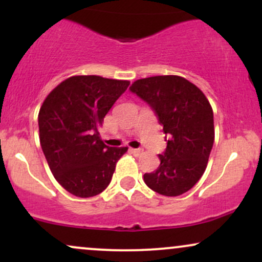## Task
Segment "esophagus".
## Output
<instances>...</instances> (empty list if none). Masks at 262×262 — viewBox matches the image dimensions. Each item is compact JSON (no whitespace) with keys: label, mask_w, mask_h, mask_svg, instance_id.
<instances>
[{"label":"esophagus","mask_w":262,"mask_h":262,"mask_svg":"<svg viewBox=\"0 0 262 262\" xmlns=\"http://www.w3.org/2000/svg\"><path fill=\"white\" fill-rule=\"evenodd\" d=\"M130 152H132V154L139 156V155L141 154V152H143V149H133V148H132V149H130Z\"/></svg>","instance_id":"34e87169"}]
</instances>
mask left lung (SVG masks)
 Wrapping results in <instances>:
<instances>
[{
    "label": "left lung",
    "instance_id": "1",
    "mask_svg": "<svg viewBox=\"0 0 262 262\" xmlns=\"http://www.w3.org/2000/svg\"><path fill=\"white\" fill-rule=\"evenodd\" d=\"M130 91L154 110L169 137L160 165L144 175V182L164 196H180L206 171L214 141L212 106L196 85L176 75L137 80Z\"/></svg>",
    "mask_w": 262,
    "mask_h": 262
}]
</instances>
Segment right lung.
I'll return each instance as SVG.
<instances>
[{"mask_svg": "<svg viewBox=\"0 0 262 262\" xmlns=\"http://www.w3.org/2000/svg\"><path fill=\"white\" fill-rule=\"evenodd\" d=\"M129 81L77 75L47 96L38 114L39 139L54 177L76 197L100 194L128 148L107 146L98 128Z\"/></svg>", "mask_w": 262, "mask_h": 262, "instance_id": "add662e5", "label": "right lung"}]
</instances>
